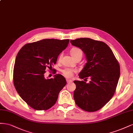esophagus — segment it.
Here are the masks:
<instances>
[{
	"mask_svg": "<svg viewBox=\"0 0 133 133\" xmlns=\"http://www.w3.org/2000/svg\"><path fill=\"white\" fill-rule=\"evenodd\" d=\"M66 81H67V83H70L72 82V80H71L70 79H68V78L66 79Z\"/></svg>",
	"mask_w": 133,
	"mask_h": 133,
	"instance_id": "1",
	"label": "esophagus"
}]
</instances>
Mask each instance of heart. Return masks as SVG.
<instances>
[{"label":"heart","instance_id":"obj_1","mask_svg":"<svg viewBox=\"0 0 133 133\" xmlns=\"http://www.w3.org/2000/svg\"><path fill=\"white\" fill-rule=\"evenodd\" d=\"M71 55L72 56L74 57V58H75V57L78 56L79 55L82 56V52L81 49L77 48H72L71 50ZM61 57H62V55H61L60 56H59V59H60ZM61 72L62 73V74L63 75V76H65L67 78H71L73 76V75H74V73L76 72V70H72L71 68H64L63 70H62Z\"/></svg>","mask_w":133,"mask_h":133}]
</instances>
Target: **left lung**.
Segmentation results:
<instances>
[{
  "instance_id": "obj_1",
  "label": "left lung",
  "mask_w": 133,
  "mask_h": 133,
  "mask_svg": "<svg viewBox=\"0 0 133 133\" xmlns=\"http://www.w3.org/2000/svg\"><path fill=\"white\" fill-rule=\"evenodd\" d=\"M70 42L82 50L86 58L87 63L79 72V78L91 79L89 83L74 81L75 103L85 111L95 112L114 95L120 77L119 64L112 50L103 42L89 38H77Z\"/></svg>"
}]
</instances>
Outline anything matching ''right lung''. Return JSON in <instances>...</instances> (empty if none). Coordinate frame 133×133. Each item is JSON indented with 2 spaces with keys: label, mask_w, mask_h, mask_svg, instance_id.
<instances>
[{
  "label": "right lung",
  "mask_w": 133,
  "mask_h": 133,
  "mask_svg": "<svg viewBox=\"0 0 133 133\" xmlns=\"http://www.w3.org/2000/svg\"><path fill=\"white\" fill-rule=\"evenodd\" d=\"M69 40L44 39L25 45L17 55L14 67V84L20 97L31 108L47 110L56 102L58 94L66 84L59 74L45 77L47 68L56 63L59 54Z\"/></svg>",
  "instance_id": "obj_1"
}]
</instances>
